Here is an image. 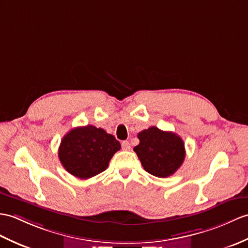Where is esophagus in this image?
<instances>
[{
    "label": "esophagus",
    "mask_w": 248,
    "mask_h": 248,
    "mask_svg": "<svg viewBox=\"0 0 248 248\" xmlns=\"http://www.w3.org/2000/svg\"><path fill=\"white\" fill-rule=\"evenodd\" d=\"M122 148H123V150H130L131 149V145H130V142L128 141V140H124L123 142H122Z\"/></svg>",
    "instance_id": "34e87169"
}]
</instances>
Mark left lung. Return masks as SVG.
Instances as JSON below:
<instances>
[{"label": "left lung", "instance_id": "obj_1", "mask_svg": "<svg viewBox=\"0 0 248 248\" xmlns=\"http://www.w3.org/2000/svg\"><path fill=\"white\" fill-rule=\"evenodd\" d=\"M140 145L134 147L138 158L148 173L167 177L174 173L185 159V145L173 132L150 126L137 134Z\"/></svg>", "mask_w": 248, "mask_h": 248}]
</instances>
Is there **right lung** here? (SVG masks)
<instances>
[{
    "mask_svg": "<svg viewBox=\"0 0 248 248\" xmlns=\"http://www.w3.org/2000/svg\"><path fill=\"white\" fill-rule=\"evenodd\" d=\"M120 142L101 128L88 124L72 129L62 138L59 159L65 170L81 180L105 171Z\"/></svg>",
    "mask_w": 248,
    "mask_h": 248,
    "instance_id": "add662e5",
    "label": "right lung"
}]
</instances>
